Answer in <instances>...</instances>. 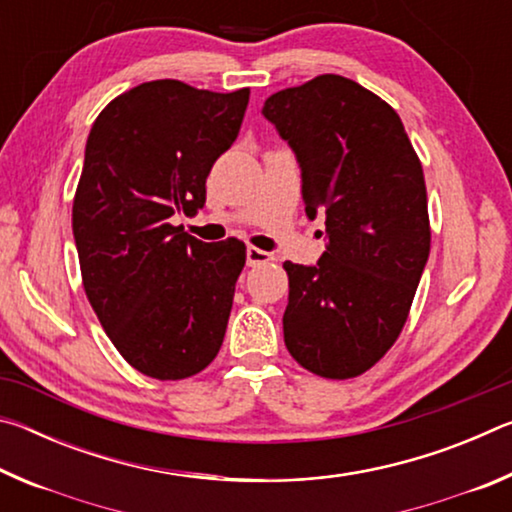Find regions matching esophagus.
Wrapping results in <instances>:
<instances>
[{
    "instance_id": "obj_1",
    "label": "esophagus",
    "mask_w": 512,
    "mask_h": 512,
    "mask_svg": "<svg viewBox=\"0 0 512 512\" xmlns=\"http://www.w3.org/2000/svg\"><path fill=\"white\" fill-rule=\"evenodd\" d=\"M271 255L266 253V250H262V248H255V246H248L246 248V262H248V266H259V264H266V262H271Z\"/></svg>"
}]
</instances>
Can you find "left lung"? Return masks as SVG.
I'll use <instances>...</instances> for the list:
<instances>
[{
    "mask_svg": "<svg viewBox=\"0 0 512 512\" xmlns=\"http://www.w3.org/2000/svg\"><path fill=\"white\" fill-rule=\"evenodd\" d=\"M262 115L296 153L307 216L325 212L318 264L284 262V343L318 377H357L397 341L429 259L422 164L400 115L339 74L271 94Z\"/></svg>",
    "mask_w": 512,
    "mask_h": 512,
    "instance_id": "8db88e82",
    "label": "left lung"
}]
</instances>
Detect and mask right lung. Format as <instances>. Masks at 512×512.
<instances>
[{"label": "right lung", "mask_w": 512, "mask_h": 512, "mask_svg": "<svg viewBox=\"0 0 512 512\" xmlns=\"http://www.w3.org/2000/svg\"><path fill=\"white\" fill-rule=\"evenodd\" d=\"M248 97L142 83L101 110L85 144L72 207L85 296L121 357L153 379L196 375L223 343L244 241L205 244L169 219L205 205Z\"/></svg>", "instance_id": "add662e5"}]
</instances>
